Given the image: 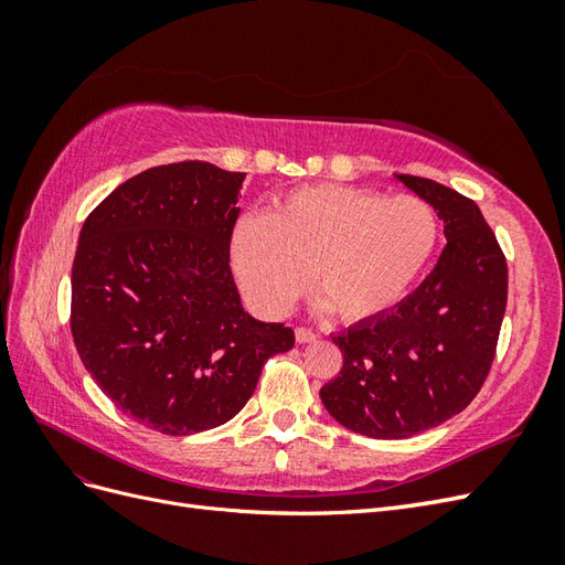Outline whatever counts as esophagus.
<instances>
[{
    "label": "esophagus",
    "instance_id": "obj_1",
    "mask_svg": "<svg viewBox=\"0 0 565 565\" xmlns=\"http://www.w3.org/2000/svg\"><path fill=\"white\" fill-rule=\"evenodd\" d=\"M295 337H297L299 344H309V341H316V332L309 330V328H297Z\"/></svg>",
    "mask_w": 565,
    "mask_h": 565
}]
</instances>
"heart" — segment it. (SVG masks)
Returning <instances> with one entry per match:
<instances>
[{
	"mask_svg": "<svg viewBox=\"0 0 565 565\" xmlns=\"http://www.w3.org/2000/svg\"><path fill=\"white\" fill-rule=\"evenodd\" d=\"M429 200L355 185L289 193L273 214H247L231 235L243 295L264 316H282L309 287L347 322L380 318L417 282L440 245Z\"/></svg>",
	"mask_w": 565,
	"mask_h": 565,
	"instance_id": "heart-1",
	"label": "heart"
}]
</instances>
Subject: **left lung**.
<instances>
[{
  "mask_svg": "<svg viewBox=\"0 0 565 565\" xmlns=\"http://www.w3.org/2000/svg\"><path fill=\"white\" fill-rule=\"evenodd\" d=\"M398 181L438 210L448 245L396 309L332 337L344 365L320 401L370 438H409L459 415L488 377L507 309V259L478 204L431 179Z\"/></svg>",
  "mask_w": 565,
  "mask_h": 565,
  "instance_id": "obj_1",
  "label": "left lung"
}]
</instances>
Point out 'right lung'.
Wrapping results in <instances>:
<instances>
[{
    "instance_id": "right-lung-1",
    "label": "right lung",
    "mask_w": 565,
    "mask_h": 565,
    "mask_svg": "<svg viewBox=\"0 0 565 565\" xmlns=\"http://www.w3.org/2000/svg\"><path fill=\"white\" fill-rule=\"evenodd\" d=\"M245 174L185 160L146 169L98 204L73 262L71 330L117 409L188 436L233 419L292 328L245 313L231 235Z\"/></svg>"
}]
</instances>
